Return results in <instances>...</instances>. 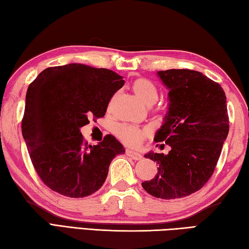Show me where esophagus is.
Listing matches in <instances>:
<instances>
[{
    "label": "esophagus",
    "mask_w": 249,
    "mask_h": 249,
    "mask_svg": "<svg viewBox=\"0 0 249 249\" xmlns=\"http://www.w3.org/2000/svg\"><path fill=\"white\" fill-rule=\"evenodd\" d=\"M125 154L127 155V157H129V158H131L133 160H139L142 159V155H141V154L138 153V152H135V151L130 150V149H126Z\"/></svg>",
    "instance_id": "esophagus-1"
}]
</instances>
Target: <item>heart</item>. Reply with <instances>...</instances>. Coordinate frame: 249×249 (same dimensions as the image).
<instances>
[{
    "label": "heart",
    "mask_w": 249,
    "mask_h": 249,
    "mask_svg": "<svg viewBox=\"0 0 249 249\" xmlns=\"http://www.w3.org/2000/svg\"><path fill=\"white\" fill-rule=\"evenodd\" d=\"M134 90L145 105H153L159 98L157 86L147 79H138L134 83ZM115 133L118 137L128 145H137L148 133V128H140L130 124L116 126Z\"/></svg>",
    "instance_id": "obj_1"
}]
</instances>
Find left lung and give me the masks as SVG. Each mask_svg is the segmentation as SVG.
<instances>
[{
    "instance_id": "8db88e82",
    "label": "left lung",
    "mask_w": 249,
    "mask_h": 249,
    "mask_svg": "<svg viewBox=\"0 0 249 249\" xmlns=\"http://www.w3.org/2000/svg\"><path fill=\"white\" fill-rule=\"evenodd\" d=\"M158 75L169 89V107L154 140L172 150L144 155L159 167L153 179L141 184L158 198H180L202 189L213 174L229 133L227 97L201 72L170 69Z\"/></svg>"
}]
</instances>
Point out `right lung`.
Here are the masks:
<instances>
[{
  "instance_id": "right-lung-1",
  "label": "right lung",
  "mask_w": 249,
  "mask_h": 249,
  "mask_svg": "<svg viewBox=\"0 0 249 249\" xmlns=\"http://www.w3.org/2000/svg\"><path fill=\"white\" fill-rule=\"evenodd\" d=\"M125 81L118 73L82 63L43 70L28 87L21 130L36 172L53 191L85 197L102 187L111 160L125 149L107 135L96 145L80 128L104 118Z\"/></svg>"
}]
</instances>
